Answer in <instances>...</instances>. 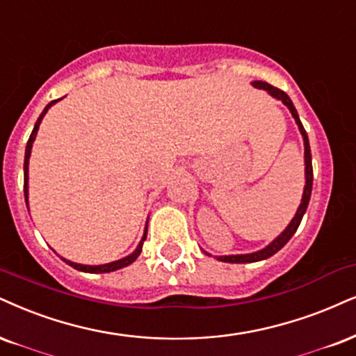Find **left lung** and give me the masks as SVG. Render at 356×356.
Returning a JSON list of instances; mask_svg holds the SVG:
<instances>
[{"label":"left lung","mask_w":356,"mask_h":356,"mask_svg":"<svg viewBox=\"0 0 356 356\" xmlns=\"http://www.w3.org/2000/svg\"><path fill=\"white\" fill-rule=\"evenodd\" d=\"M252 86L256 87V89H262L266 90L267 94L272 95L274 99H277L282 102L285 107L289 108L292 113L293 120H296L297 127H299V131L302 135V138H304V163H305V186H304V193H302V200H300V204L299 208H297L296 214H293L292 221L289 222L287 227L280 232V234L275 238L272 243H269L266 245V248L259 249L256 252H249V254H231V256H214L218 259V261L221 262H231V264H245V262H257V261H264V259H269L270 256H274L275 252L280 251V249L284 248L285 244L291 241V238L293 234H296L297 227L300 226V221L302 218H304V214L307 211V206H309V201H310V195H312V183H314V171H312V153H310V145H309V137H307V131L304 129V125H302L300 118H299V113H297L296 107H293L291 97H289L287 94H285L284 90L277 89V87L267 84L264 81H252ZM206 256H211L209 252L203 251Z\"/></svg>","instance_id":"left-lung-1"}]
</instances>
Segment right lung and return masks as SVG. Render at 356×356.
<instances>
[{"mask_svg":"<svg viewBox=\"0 0 356 356\" xmlns=\"http://www.w3.org/2000/svg\"><path fill=\"white\" fill-rule=\"evenodd\" d=\"M57 100H59V99H57ZM57 100H52V102H49V104L46 105V107H44V111L41 112V115H39L38 122H36V124H34L33 131H31V137L28 140V145H26V153H24V198H26V206H29V203H28V196H29L28 181H29V156H31V150H33V143H34V140H36L39 125H41L44 115H46V112L49 111V108L57 102ZM147 227H148V221H147V225H145L143 236H142V239H140L137 249H135V251L131 252V254H129V256L118 259V261L107 262V264H100V266H87V264H77V262H72V261H69V259H64V257H60V259H63L65 264H69L71 267H74V269H77V270H81V272H90V274H104V272L118 270V269H122V267L130 266L131 262H134L135 259L140 256L145 239H147Z\"/></svg>","mask_w":356,"mask_h":356,"instance_id":"obj_1","label":"right lung"}]
</instances>
